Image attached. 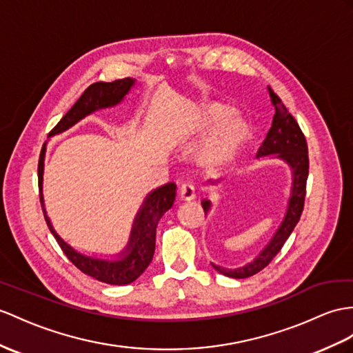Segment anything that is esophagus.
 <instances>
[{
    "mask_svg": "<svg viewBox=\"0 0 353 353\" xmlns=\"http://www.w3.org/2000/svg\"><path fill=\"white\" fill-rule=\"evenodd\" d=\"M178 197H179V201H183V202H192V201H194V197H196L194 187L192 184L181 185V188H179V190H178Z\"/></svg>",
    "mask_w": 353,
    "mask_h": 353,
    "instance_id": "esophagus-1",
    "label": "esophagus"
}]
</instances>
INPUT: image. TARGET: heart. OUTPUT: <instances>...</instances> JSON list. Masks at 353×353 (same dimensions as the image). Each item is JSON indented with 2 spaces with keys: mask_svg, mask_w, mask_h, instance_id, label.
I'll return each mask as SVG.
<instances>
[{
  "mask_svg": "<svg viewBox=\"0 0 353 353\" xmlns=\"http://www.w3.org/2000/svg\"><path fill=\"white\" fill-rule=\"evenodd\" d=\"M190 130L193 134L206 133L192 152L196 165L206 170L230 166L252 139L250 124L220 101L197 103L192 110Z\"/></svg>",
  "mask_w": 353,
  "mask_h": 353,
  "instance_id": "obj_1",
  "label": "heart"
}]
</instances>
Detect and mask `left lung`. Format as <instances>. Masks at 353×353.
<instances>
[{"label":"left lung","mask_w":353,"mask_h":353,"mask_svg":"<svg viewBox=\"0 0 353 353\" xmlns=\"http://www.w3.org/2000/svg\"><path fill=\"white\" fill-rule=\"evenodd\" d=\"M268 90L276 114H274L270 132L266 134L259 151H257V157L274 156L276 159L288 163V166L292 170L290 197L281 225L276 230V234L272 235L271 241L265 245L263 250L250 263H245L244 266H239V268L234 270L223 268V266L211 263L214 270L223 274V276L232 279H247L262 271L281 250L283 244L286 243V239L290 236L292 230L295 229L296 223L299 221L304 208L305 184L308 176V150L305 137L303 132H301L295 118L289 114L286 106L281 103L280 97L271 88ZM202 208L206 216L211 210V202L208 199H203Z\"/></svg>","instance_id":"1"}]
</instances>
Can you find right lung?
<instances>
[{
	"mask_svg": "<svg viewBox=\"0 0 353 353\" xmlns=\"http://www.w3.org/2000/svg\"><path fill=\"white\" fill-rule=\"evenodd\" d=\"M134 79L125 77V79H118L114 82H96L83 91L73 108L67 112L61 118L49 136H55L63 133L68 128L73 127L76 123H79L87 115L92 114L99 109L114 108L124 100L134 85ZM45 152L46 143L43 145L40 160H39V187L40 192L43 188V168H45ZM176 185L174 183H168L161 185L156 190H152L142 203L136 214L133 221L130 238L124 250L119 253L114 259H103L97 256H87L79 253L74 248L67 244L64 239L59 236L49 217L46 216L45 205H43V194L40 196L43 212L49 226V230L58 241L61 250L68 257L76 268H79L83 274L96 279L99 281L108 283V285H128L133 283L141 274L148 268V265L152 261L154 250H156V229L160 219L165 216V212L172 208L175 201Z\"/></svg>",
	"mask_w": 353,
	"mask_h": 353,
	"instance_id": "obj_1",
	"label": "right lung"
}]
</instances>
